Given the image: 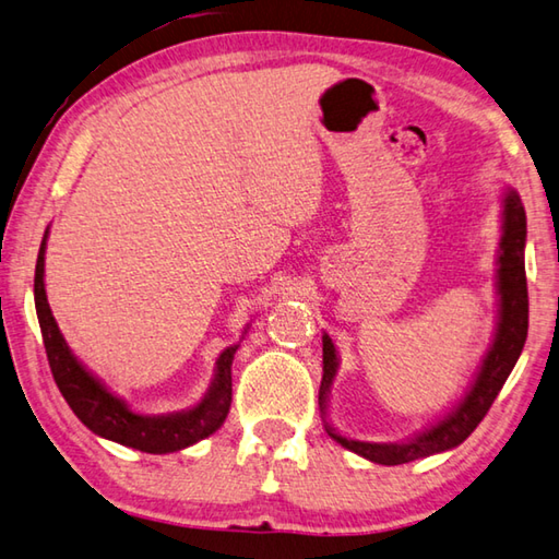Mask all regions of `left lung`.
<instances>
[{"label":"left lung","mask_w":559,"mask_h":559,"mask_svg":"<svg viewBox=\"0 0 559 559\" xmlns=\"http://www.w3.org/2000/svg\"><path fill=\"white\" fill-rule=\"evenodd\" d=\"M525 210L519 192L509 190L503 200V237L499 253V296H501V318L496 340L479 369L469 393L464 401L440 420L428 432L403 444H377L347 440L328 428V432L337 440L342 448L357 452L377 464H405L420 456H430L435 452L452 450L462 444L474 432L476 425L489 413L496 395L503 389L506 379L519 361L523 344L527 337V281H525ZM337 371V352L332 340L322 337V383H320V411L324 413L330 383Z\"/></svg>","instance_id":"obj_1"}]
</instances>
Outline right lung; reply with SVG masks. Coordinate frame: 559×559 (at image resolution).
I'll list each match as a JSON object with an SVG mask.
<instances>
[{"label":"right lung","instance_id":"add662e5","mask_svg":"<svg viewBox=\"0 0 559 559\" xmlns=\"http://www.w3.org/2000/svg\"><path fill=\"white\" fill-rule=\"evenodd\" d=\"M44 253L46 237L40 241L34 276V300L40 334H44L46 357L58 389L73 413L83 420V425H87L99 438L115 440L119 444H127V448L151 454H166L190 448L198 440H205L207 435L215 432L225 423L231 403V359H235L237 347H229L219 354L215 383L210 385V393L192 411H182L176 415H154V418L131 413L124 401L111 395L70 354L46 300Z\"/></svg>","mask_w":559,"mask_h":559}]
</instances>
